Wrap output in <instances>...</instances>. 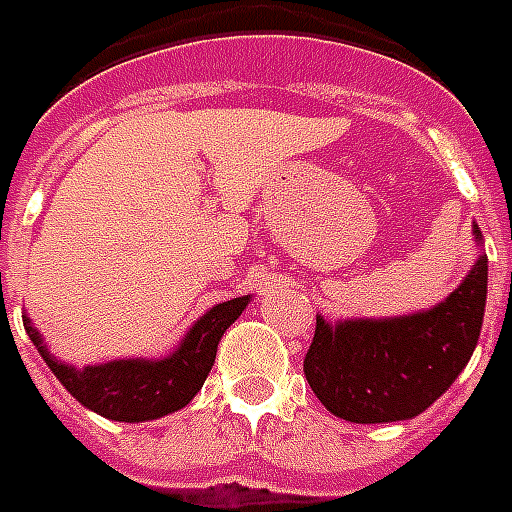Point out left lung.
Instances as JSON below:
<instances>
[{
  "instance_id": "left-lung-1",
  "label": "left lung",
  "mask_w": 512,
  "mask_h": 512,
  "mask_svg": "<svg viewBox=\"0 0 512 512\" xmlns=\"http://www.w3.org/2000/svg\"><path fill=\"white\" fill-rule=\"evenodd\" d=\"M481 244L478 225L473 228ZM489 260L478 255L460 287L430 311L393 319L316 316L305 380L340 420H412L449 390L476 350L486 308Z\"/></svg>"
}]
</instances>
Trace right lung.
Instances as JSON below:
<instances>
[{"mask_svg": "<svg viewBox=\"0 0 512 512\" xmlns=\"http://www.w3.org/2000/svg\"><path fill=\"white\" fill-rule=\"evenodd\" d=\"M247 305L249 295H244L209 308L188 329V335L170 356L119 358V361L82 366V369L52 356L44 345V337L36 332L28 316H23V327L36 350L42 353L44 364L50 366L52 374L79 404L108 420L146 422L191 404V398L199 393L215 364L217 342Z\"/></svg>", "mask_w": 512, "mask_h": 512, "instance_id": "1", "label": "right lung"}]
</instances>
